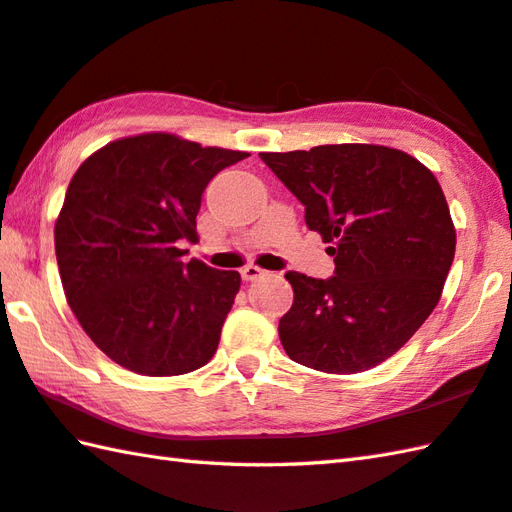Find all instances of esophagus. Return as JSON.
<instances>
[{
    "label": "esophagus",
    "mask_w": 512,
    "mask_h": 512,
    "mask_svg": "<svg viewBox=\"0 0 512 512\" xmlns=\"http://www.w3.org/2000/svg\"><path fill=\"white\" fill-rule=\"evenodd\" d=\"M264 273H266V270H262L259 266H253V264L242 268V277H244V282H255V279H259V277H262Z\"/></svg>",
    "instance_id": "esophagus-1"
}]
</instances>
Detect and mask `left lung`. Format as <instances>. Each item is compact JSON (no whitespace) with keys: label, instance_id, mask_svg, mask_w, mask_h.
Returning <instances> with one entry per match:
<instances>
[{"label":"left lung","instance_id":"1","mask_svg":"<svg viewBox=\"0 0 512 512\" xmlns=\"http://www.w3.org/2000/svg\"><path fill=\"white\" fill-rule=\"evenodd\" d=\"M306 206L335 275L290 270L279 339L293 362L353 375L386 362L433 313L455 257V226L435 175L404 150L326 144L259 153Z\"/></svg>","mask_w":512,"mask_h":512}]
</instances>
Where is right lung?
Returning <instances> with one entry per match:
<instances>
[{
	"instance_id": "1",
	"label": "right lung",
	"mask_w": 512,
	"mask_h": 512,
	"mask_svg": "<svg viewBox=\"0 0 512 512\" xmlns=\"http://www.w3.org/2000/svg\"><path fill=\"white\" fill-rule=\"evenodd\" d=\"M246 157L144 133L99 148L70 179L55 222L59 277L77 322L115 364L170 377L215 355L242 277L186 264L179 246L197 242L210 179Z\"/></svg>"
}]
</instances>
